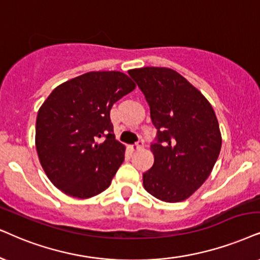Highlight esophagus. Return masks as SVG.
<instances>
[{
    "label": "esophagus",
    "instance_id": "1",
    "mask_svg": "<svg viewBox=\"0 0 260 260\" xmlns=\"http://www.w3.org/2000/svg\"><path fill=\"white\" fill-rule=\"evenodd\" d=\"M143 146H144V143L141 140H139V141H138V143L134 144V145L129 146V149L132 150V151H139V150L143 149Z\"/></svg>",
    "mask_w": 260,
    "mask_h": 260
}]
</instances>
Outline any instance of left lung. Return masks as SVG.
I'll return each instance as SVG.
<instances>
[{"label":"left lung","instance_id":"8db88e82","mask_svg":"<svg viewBox=\"0 0 260 260\" xmlns=\"http://www.w3.org/2000/svg\"><path fill=\"white\" fill-rule=\"evenodd\" d=\"M128 73L145 94L157 128V143L151 145L154 162L143 174L144 188L162 202H183L206 181L221 151L213 108L172 68L144 67Z\"/></svg>","mask_w":260,"mask_h":260}]
</instances>
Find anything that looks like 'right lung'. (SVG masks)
Instances as JSON below:
<instances>
[{"label":"right lung","mask_w":260,"mask_h":260,"mask_svg":"<svg viewBox=\"0 0 260 260\" xmlns=\"http://www.w3.org/2000/svg\"><path fill=\"white\" fill-rule=\"evenodd\" d=\"M134 88L122 72H88L58 85L39 108V162L64 194L87 199L110 186L126 150L115 139L110 109Z\"/></svg>","instance_id":"right-lung-1"}]
</instances>
